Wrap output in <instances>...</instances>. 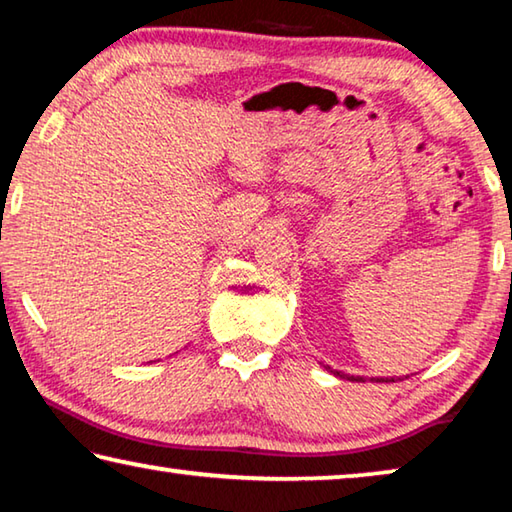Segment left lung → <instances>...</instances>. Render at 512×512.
I'll return each mask as SVG.
<instances>
[{
  "instance_id": "8db88e82",
  "label": "left lung",
  "mask_w": 512,
  "mask_h": 512,
  "mask_svg": "<svg viewBox=\"0 0 512 512\" xmlns=\"http://www.w3.org/2000/svg\"><path fill=\"white\" fill-rule=\"evenodd\" d=\"M329 372H334L336 377H343V379H350V381H363V377H350V375H343V372H339V370H332L329 366H325ZM372 381H395V377H391V379H384V377H377V379H372Z\"/></svg>"
}]
</instances>
